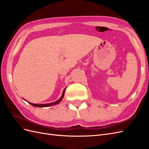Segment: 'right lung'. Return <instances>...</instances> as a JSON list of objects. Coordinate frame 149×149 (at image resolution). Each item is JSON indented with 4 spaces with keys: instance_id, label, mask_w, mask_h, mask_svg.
Listing matches in <instances>:
<instances>
[{
    "instance_id": "obj_1",
    "label": "right lung",
    "mask_w": 149,
    "mask_h": 149,
    "mask_svg": "<svg viewBox=\"0 0 149 149\" xmlns=\"http://www.w3.org/2000/svg\"><path fill=\"white\" fill-rule=\"evenodd\" d=\"M66 89V88H65ZM65 89L63 90V94H62V96L59 99V100H57L55 102H51V103H48V104H33V103H31V102H29L31 105H32L33 106H35V107H48V106H53V105H56V104H58V103H60L61 100H63V98L64 97V94H65Z\"/></svg>"
}]
</instances>
